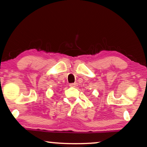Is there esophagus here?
<instances>
[{"label": "esophagus", "mask_w": 147, "mask_h": 147, "mask_svg": "<svg viewBox=\"0 0 147 147\" xmlns=\"http://www.w3.org/2000/svg\"><path fill=\"white\" fill-rule=\"evenodd\" d=\"M70 86L72 87H77L78 86V83H70Z\"/></svg>", "instance_id": "obj_1"}]
</instances>
